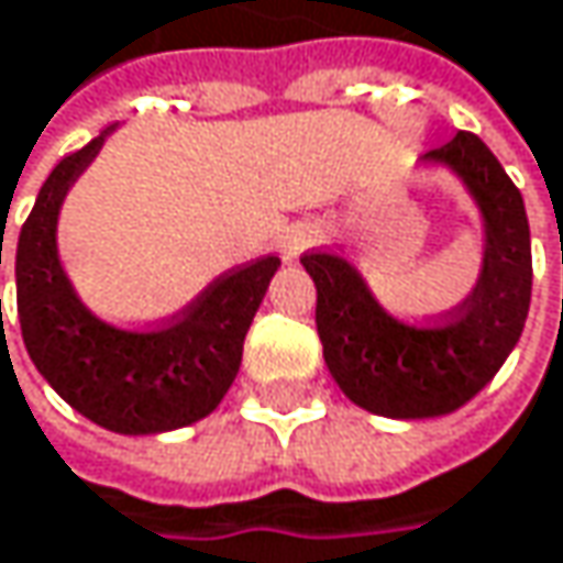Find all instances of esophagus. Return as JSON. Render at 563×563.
I'll return each instance as SVG.
<instances>
[{"label": "esophagus", "instance_id": "esophagus-1", "mask_svg": "<svg viewBox=\"0 0 563 563\" xmlns=\"http://www.w3.org/2000/svg\"><path fill=\"white\" fill-rule=\"evenodd\" d=\"M323 240H327V230H323L320 223H314V220H301V223H295V227H288V230L282 233L278 246H282V255H285V258H298L301 252L320 246Z\"/></svg>", "mask_w": 563, "mask_h": 563}]
</instances>
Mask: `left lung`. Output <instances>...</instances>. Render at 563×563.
<instances>
[{
  "label": "left lung",
  "mask_w": 563,
  "mask_h": 563,
  "mask_svg": "<svg viewBox=\"0 0 563 563\" xmlns=\"http://www.w3.org/2000/svg\"><path fill=\"white\" fill-rule=\"evenodd\" d=\"M424 162L448 165L466 184L486 227L483 272L460 308L434 327H408L379 308L346 258H301L317 285L330 376L353 405L383 418H438L466 405L519 343L531 305V236L512 177L473 132H457Z\"/></svg>",
  "instance_id": "left-lung-1"
}]
</instances>
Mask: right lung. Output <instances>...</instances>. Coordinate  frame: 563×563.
Masks as SVG:
<instances>
[{"label":"right lung","mask_w":563,"mask_h":563,"mask_svg":"<svg viewBox=\"0 0 563 563\" xmlns=\"http://www.w3.org/2000/svg\"><path fill=\"white\" fill-rule=\"evenodd\" d=\"M109 129L67 155L37 190L15 249L19 323L37 373L70 408L115 434H162L207 418L223 401L243 363L249 323L282 262L262 255L220 275L180 314L145 333L90 314L57 258V213Z\"/></svg>","instance_id":"obj_1"}]
</instances>
